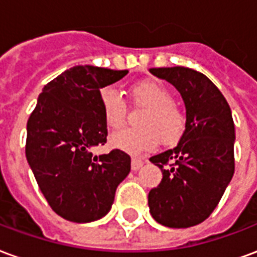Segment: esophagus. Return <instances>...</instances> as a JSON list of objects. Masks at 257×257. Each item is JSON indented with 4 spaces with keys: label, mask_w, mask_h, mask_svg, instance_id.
I'll list each match as a JSON object with an SVG mask.
<instances>
[{
    "label": "esophagus",
    "mask_w": 257,
    "mask_h": 257,
    "mask_svg": "<svg viewBox=\"0 0 257 257\" xmlns=\"http://www.w3.org/2000/svg\"><path fill=\"white\" fill-rule=\"evenodd\" d=\"M143 167V161L142 160H139V158H132V165H131V168H132V171H139L140 168Z\"/></svg>",
    "instance_id": "1"
}]
</instances>
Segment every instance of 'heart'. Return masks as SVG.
Here are the masks:
<instances>
[{"label": "heart", "instance_id": "b5f03b06", "mask_svg": "<svg viewBox=\"0 0 257 257\" xmlns=\"http://www.w3.org/2000/svg\"><path fill=\"white\" fill-rule=\"evenodd\" d=\"M132 95L136 103L149 107L140 121L143 128L118 131L111 136V145L129 154L154 150L160 139L164 145H176L186 131V114L173 103L172 93L158 82L143 81L132 86ZM99 99L107 125L114 129L122 126L126 106L117 90L106 86L100 90Z\"/></svg>", "mask_w": 257, "mask_h": 257}]
</instances>
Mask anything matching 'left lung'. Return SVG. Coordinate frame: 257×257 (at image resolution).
Listing matches in <instances>:
<instances>
[{
    "mask_svg": "<svg viewBox=\"0 0 257 257\" xmlns=\"http://www.w3.org/2000/svg\"><path fill=\"white\" fill-rule=\"evenodd\" d=\"M178 89L186 107V131L176 147L151 157L162 180L149 193L154 220L187 228L209 217L234 175L235 128L228 103L206 75L189 67L149 70ZM171 161V168L164 165Z\"/></svg>",
    "mask_w": 257,
    "mask_h": 257,
    "instance_id": "1",
    "label": "left lung"
}]
</instances>
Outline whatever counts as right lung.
I'll list each match as a JSON object with an SVG mask.
<instances>
[{"label":"right lung","mask_w":257,"mask_h":257,"mask_svg":"<svg viewBox=\"0 0 257 257\" xmlns=\"http://www.w3.org/2000/svg\"><path fill=\"white\" fill-rule=\"evenodd\" d=\"M126 74L89 64L68 68L44 86L27 121V162L48 204L66 220L89 223L106 216L131 171L123 151L92 153L107 142L100 89Z\"/></svg>","instance_id":"right-lung-1"}]
</instances>
